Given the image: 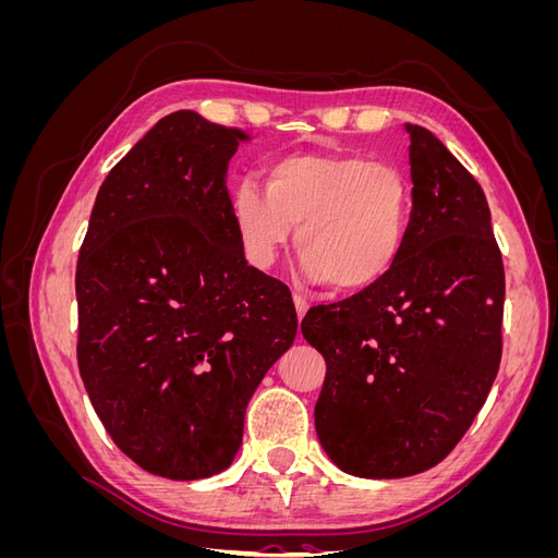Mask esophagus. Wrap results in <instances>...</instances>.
Segmentation results:
<instances>
[{
  "label": "esophagus",
  "mask_w": 558,
  "mask_h": 558,
  "mask_svg": "<svg viewBox=\"0 0 558 558\" xmlns=\"http://www.w3.org/2000/svg\"><path fill=\"white\" fill-rule=\"evenodd\" d=\"M293 302H295V312H298V318H302L307 314V310H310V302H307V298H302V295H293Z\"/></svg>",
  "instance_id": "34e87169"
}]
</instances>
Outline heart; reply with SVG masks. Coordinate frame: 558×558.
Masks as SVG:
<instances>
[{
	"instance_id": "b5f03b06",
	"label": "heart",
	"mask_w": 558,
	"mask_h": 558,
	"mask_svg": "<svg viewBox=\"0 0 558 558\" xmlns=\"http://www.w3.org/2000/svg\"><path fill=\"white\" fill-rule=\"evenodd\" d=\"M414 185L402 167L361 154H289L267 165L265 189L242 181L232 223L244 256L272 267L293 226L307 277L337 293L379 283L408 244Z\"/></svg>"
}]
</instances>
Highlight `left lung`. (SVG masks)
<instances>
[{
	"mask_svg": "<svg viewBox=\"0 0 558 558\" xmlns=\"http://www.w3.org/2000/svg\"><path fill=\"white\" fill-rule=\"evenodd\" d=\"M404 128L414 207L398 265L300 324L326 359L320 447L369 480L440 463L482 410L502 353L505 269L482 185L433 132Z\"/></svg>",
	"mask_w": 558,
	"mask_h": 558,
	"instance_id": "1",
	"label": "left lung"
}]
</instances>
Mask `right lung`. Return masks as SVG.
Wrapping results in <instances>:
<instances>
[{"mask_svg":"<svg viewBox=\"0 0 558 558\" xmlns=\"http://www.w3.org/2000/svg\"><path fill=\"white\" fill-rule=\"evenodd\" d=\"M242 140L195 111L160 118L107 174L76 263L83 386L116 447L167 480L232 463L298 330L289 286L246 263L232 223Z\"/></svg>","mask_w":558,"mask_h":558,"instance_id":"add662e5","label":"right lung"}]
</instances>
